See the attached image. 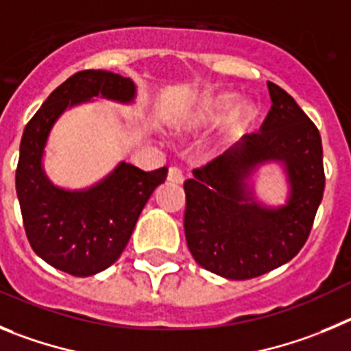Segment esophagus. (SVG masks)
<instances>
[{"instance_id":"34e87169","label":"esophagus","mask_w":351,"mask_h":351,"mask_svg":"<svg viewBox=\"0 0 351 351\" xmlns=\"http://www.w3.org/2000/svg\"><path fill=\"white\" fill-rule=\"evenodd\" d=\"M168 180L173 183H182L183 182V173L178 166H171L168 171Z\"/></svg>"}]
</instances>
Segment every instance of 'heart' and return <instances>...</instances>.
Segmentation results:
<instances>
[{
    "instance_id": "heart-1",
    "label": "heart",
    "mask_w": 351,
    "mask_h": 351,
    "mask_svg": "<svg viewBox=\"0 0 351 351\" xmlns=\"http://www.w3.org/2000/svg\"><path fill=\"white\" fill-rule=\"evenodd\" d=\"M236 104H238V96L232 93L219 94V96L210 97L189 121L176 125V129L187 132L195 131L199 128H204V125L222 121L223 117L230 113L229 129L230 131H241V129H246L254 122L255 115H257V110L252 105H248V103H243V105H239L238 107L235 106Z\"/></svg>"
}]
</instances>
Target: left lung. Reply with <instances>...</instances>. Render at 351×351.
<instances>
[{"mask_svg":"<svg viewBox=\"0 0 351 351\" xmlns=\"http://www.w3.org/2000/svg\"><path fill=\"white\" fill-rule=\"evenodd\" d=\"M273 105L258 132L192 171L183 183L185 238L199 266L227 280H250L299 254L322 203L324 152L317 125L290 94L267 82ZM284 164L289 199L264 207L250 178L261 163Z\"/></svg>","mask_w":351,"mask_h":351,"instance_id":"obj_1","label":"left lung"}]
</instances>
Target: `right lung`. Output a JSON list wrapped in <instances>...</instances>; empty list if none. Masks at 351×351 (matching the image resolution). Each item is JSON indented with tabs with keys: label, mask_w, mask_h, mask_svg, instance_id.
Instances as JSON below:
<instances>
[{
	"label": "right lung",
	"mask_w": 351,
	"mask_h": 351,
	"mask_svg": "<svg viewBox=\"0 0 351 351\" xmlns=\"http://www.w3.org/2000/svg\"><path fill=\"white\" fill-rule=\"evenodd\" d=\"M131 78L85 69L62 82L27 122L21 140L15 189L29 245L50 266L73 276H93L121 257L150 195L168 168L141 171L121 162L96 185L82 191L56 187L43 171L50 129L71 106L93 97L131 103Z\"/></svg>",
	"instance_id": "right-lung-1"
}]
</instances>
